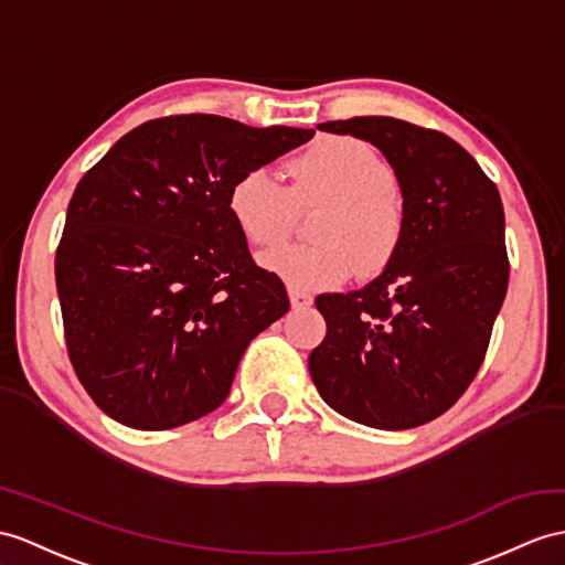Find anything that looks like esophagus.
<instances>
[{"mask_svg": "<svg viewBox=\"0 0 565 565\" xmlns=\"http://www.w3.org/2000/svg\"><path fill=\"white\" fill-rule=\"evenodd\" d=\"M290 301H292V307L301 309V307H311L313 305V297L309 292H305V290H292V287H290Z\"/></svg>", "mask_w": 565, "mask_h": 565, "instance_id": "obj_1", "label": "esophagus"}]
</instances>
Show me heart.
I'll list each match as a JSON object with an SVG mask.
<instances>
[{
  "mask_svg": "<svg viewBox=\"0 0 565 565\" xmlns=\"http://www.w3.org/2000/svg\"><path fill=\"white\" fill-rule=\"evenodd\" d=\"M292 189L273 170L242 172L227 191V211L239 235L254 246L287 237L295 203L328 201L316 217L313 244H285L260 256V266L292 290H321L391 260L403 239V201L393 189L391 162L352 136H330L290 162Z\"/></svg>",
  "mask_w": 565,
  "mask_h": 565,
  "instance_id": "b5f03b06",
  "label": "heart"
}]
</instances>
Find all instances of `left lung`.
Listing matches in <instances>:
<instances>
[{"mask_svg": "<svg viewBox=\"0 0 565 565\" xmlns=\"http://www.w3.org/2000/svg\"><path fill=\"white\" fill-rule=\"evenodd\" d=\"M391 162L403 239L379 278L319 295L328 333L309 374L342 417L412 429L458 403L484 362L508 290L505 217L497 184L450 136L393 117L319 124Z\"/></svg>", "mask_w": 565, "mask_h": 565, "instance_id": "8db88e82", "label": "left lung"}]
</instances>
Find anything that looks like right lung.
<instances>
[{"label":"right lung","instance_id":"obj_1","mask_svg":"<svg viewBox=\"0 0 565 565\" xmlns=\"http://www.w3.org/2000/svg\"><path fill=\"white\" fill-rule=\"evenodd\" d=\"M311 136L164 117L121 136L81 179L54 278L68 360L105 415L158 431L225 403L244 350L290 309L232 223L227 191Z\"/></svg>","mask_w":565,"mask_h":565}]
</instances>
